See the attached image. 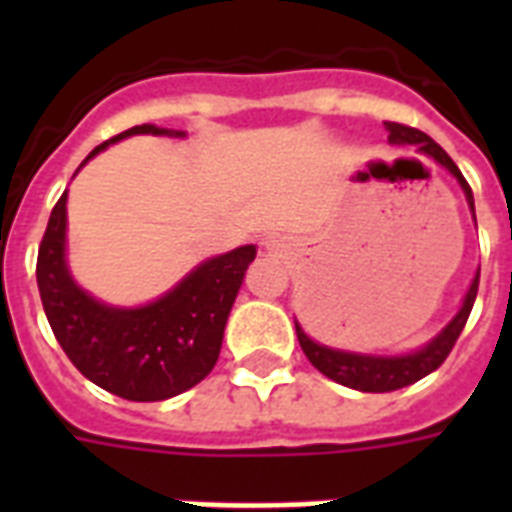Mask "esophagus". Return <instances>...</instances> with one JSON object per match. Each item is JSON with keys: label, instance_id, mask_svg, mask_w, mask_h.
Listing matches in <instances>:
<instances>
[{"label": "esophagus", "instance_id": "obj_1", "mask_svg": "<svg viewBox=\"0 0 512 512\" xmlns=\"http://www.w3.org/2000/svg\"><path fill=\"white\" fill-rule=\"evenodd\" d=\"M276 247H279L276 241H265V249H271V252H273V249H276Z\"/></svg>", "mask_w": 512, "mask_h": 512}]
</instances>
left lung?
<instances>
[{
    "label": "left lung",
    "instance_id": "left-lung-1",
    "mask_svg": "<svg viewBox=\"0 0 512 512\" xmlns=\"http://www.w3.org/2000/svg\"><path fill=\"white\" fill-rule=\"evenodd\" d=\"M385 130H388L390 146H414L417 154L430 156L433 162L441 164L460 183L462 193L468 199L470 212H473V220H476V204H473V191H470L468 180L462 177L460 167L449 159V154L438 146L436 140L428 138L425 132L414 130V127H406V124L396 122H385ZM478 276H481V271H476V276L470 281L468 292L462 297L460 311L454 313V319L433 340H428L422 348L412 350V353L377 356V353H353V350L329 348V345H321V342L305 335V329L295 321L300 348H303L308 361L321 374H327L329 380L348 385L353 390H361V393H388V390L406 388V385L422 380L425 374L436 372L438 366L446 361L449 350L454 348V342H457L460 332L465 329V321H468L470 311H473V303H476L478 295Z\"/></svg>",
    "mask_w": 512,
    "mask_h": 512
}]
</instances>
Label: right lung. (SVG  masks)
<instances>
[{
    "label": "right lung",
    "instance_id": "obj_1",
    "mask_svg": "<svg viewBox=\"0 0 512 512\" xmlns=\"http://www.w3.org/2000/svg\"><path fill=\"white\" fill-rule=\"evenodd\" d=\"M132 135L185 138L183 130L140 124L92 148L79 170L111 143ZM66 201L68 191H63L44 231L36 284L47 321L71 364L98 388L127 401H164L199 385L217 364L225 321L257 255L255 244L209 257L151 303L108 305L84 292L71 276Z\"/></svg>",
    "mask_w": 512,
    "mask_h": 512
}]
</instances>
